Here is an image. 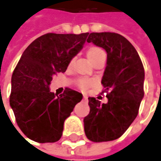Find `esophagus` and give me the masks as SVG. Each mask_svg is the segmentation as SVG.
Segmentation results:
<instances>
[{"label": "esophagus", "instance_id": "1", "mask_svg": "<svg viewBox=\"0 0 161 161\" xmlns=\"http://www.w3.org/2000/svg\"><path fill=\"white\" fill-rule=\"evenodd\" d=\"M86 99H87V97H86V96H84V97H83V100H86Z\"/></svg>", "mask_w": 161, "mask_h": 161}]
</instances>
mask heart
Instances as JSON below:
<instances>
[{"label": "heart", "instance_id": "b5f03b06", "mask_svg": "<svg viewBox=\"0 0 161 161\" xmlns=\"http://www.w3.org/2000/svg\"><path fill=\"white\" fill-rule=\"evenodd\" d=\"M86 56L93 65H95L97 63H98L106 58L104 51L101 48L96 47V46H92V47L88 48V50L86 51ZM77 86L82 90H85L91 86V82L86 80V79H79L77 81Z\"/></svg>", "mask_w": 161, "mask_h": 161}]
</instances>
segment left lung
<instances>
[{"instance_id":"8db88e82","label":"left lung","mask_w":161,"mask_h":161,"mask_svg":"<svg viewBox=\"0 0 161 161\" xmlns=\"http://www.w3.org/2000/svg\"><path fill=\"white\" fill-rule=\"evenodd\" d=\"M86 41L107 51L101 93H106L108 102L88 97L90 111L84 119L85 133L93 142L112 141L124 135L138 114L144 97V66L135 47L120 34L90 33Z\"/></svg>"}]
</instances>
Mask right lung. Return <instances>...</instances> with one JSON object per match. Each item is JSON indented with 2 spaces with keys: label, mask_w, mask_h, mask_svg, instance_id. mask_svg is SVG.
<instances>
[{
  "label": "right lung",
  "mask_w": 161,
  "mask_h": 161,
  "mask_svg": "<svg viewBox=\"0 0 161 161\" xmlns=\"http://www.w3.org/2000/svg\"><path fill=\"white\" fill-rule=\"evenodd\" d=\"M87 36L48 33L23 52L12 75L10 106L26 137L37 143H54L62 137L64 121L83 95L66 87L56 96L49 86L54 75L65 72Z\"/></svg>",
  "instance_id": "add662e5"
}]
</instances>
